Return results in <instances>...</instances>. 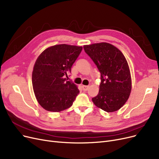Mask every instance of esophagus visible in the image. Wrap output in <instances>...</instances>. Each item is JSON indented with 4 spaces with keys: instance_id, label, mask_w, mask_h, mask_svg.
<instances>
[{
    "instance_id": "esophagus-1",
    "label": "esophagus",
    "mask_w": 159,
    "mask_h": 159,
    "mask_svg": "<svg viewBox=\"0 0 159 159\" xmlns=\"http://www.w3.org/2000/svg\"><path fill=\"white\" fill-rule=\"evenodd\" d=\"M82 88H83V89L84 91H86V90H88V89H89V86H84V85H83V86H82Z\"/></svg>"
}]
</instances>
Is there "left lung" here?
Segmentation results:
<instances>
[{
	"instance_id": "left-lung-1",
	"label": "left lung",
	"mask_w": 159,
	"mask_h": 159,
	"mask_svg": "<svg viewBox=\"0 0 159 159\" xmlns=\"http://www.w3.org/2000/svg\"><path fill=\"white\" fill-rule=\"evenodd\" d=\"M83 48L101 74L99 93L92 99L93 103L107 113L119 110L128 100L132 90L130 72L125 56L107 43L84 45Z\"/></svg>"
}]
</instances>
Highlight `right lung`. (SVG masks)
I'll return each mask as SVG.
<instances>
[{
    "label": "right lung",
    "instance_id": "add662e5",
    "mask_svg": "<svg viewBox=\"0 0 159 159\" xmlns=\"http://www.w3.org/2000/svg\"><path fill=\"white\" fill-rule=\"evenodd\" d=\"M83 50L82 46L58 44L44 50L38 57L32 73L35 97L44 109L60 112L68 109L79 93L67 74Z\"/></svg>",
    "mask_w": 159,
    "mask_h": 159
}]
</instances>
